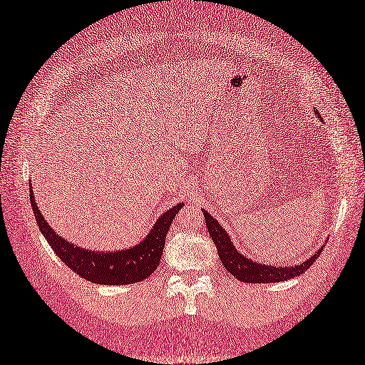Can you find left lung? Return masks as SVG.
<instances>
[{"mask_svg": "<svg viewBox=\"0 0 365 365\" xmlns=\"http://www.w3.org/2000/svg\"><path fill=\"white\" fill-rule=\"evenodd\" d=\"M207 232L212 237V242L217 247V254L222 264L225 266V269L235 276L237 280L245 282V284H272V282H284L288 279H293L301 276L306 272L309 267L317 262V258L322 254L323 249H319L314 257H310L307 262H304L297 266H266L259 264L257 262H252L247 257L236 250L232 240H230L227 232L224 230L217 220H215L210 212L203 211Z\"/></svg>", "mask_w": 365, "mask_h": 365, "instance_id": "1", "label": "left lung"}]
</instances>
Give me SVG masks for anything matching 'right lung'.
Wrapping results in <instances>:
<instances>
[{
  "label": "right lung",
  "mask_w": 365,
  "mask_h": 365,
  "mask_svg": "<svg viewBox=\"0 0 365 365\" xmlns=\"http://www.w3.org/2000/svg\"><path fill=\"white\" fill-rule=\"evenodd\" d=\"M29 202H31L37 225L59 259L81 279L101 285H128L150 277L160 263L170 225L178 211L184 206L182 203H178L172 210L162 214L151 233L135 247L116 252H91L66 241L63 236L50 228L36 205L33 189Z\"/></svg>",
  "instance_id": "right-lung-1"
}]
</instances>
